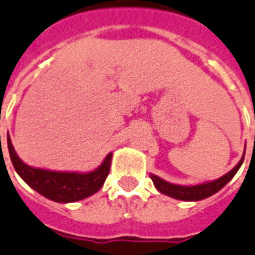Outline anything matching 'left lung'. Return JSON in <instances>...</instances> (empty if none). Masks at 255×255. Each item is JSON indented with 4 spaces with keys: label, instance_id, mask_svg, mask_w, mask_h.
<instances>
[{
    "label": "left lung",
    "instance_id": "left-lung-1",
    "mask_svg": "<svg viewBox=\"0 0 255 255\" xmlns=\"http://www.w3.org/2000/svg\"><path fill=\"white\" fill-rule=\"evenodd\" d=\"M245 153L242 155V158L240 159V162L237 163L236 166L233 167L232 170L226 173L225 175L220 177L218 179L214 181H209V182L198 183V185H193V186H185V185H175V183H170L165 181V179L159 178L158 175L150 174V178L153 179L154 186L157 187V190L161 191L162 194L169 195L171 198L181 199V201H201L210 197V195L216 194L217 191H220L230 179L236 175V173L240 170L241 165L244 162Z\"/></svg>",
    "mask_w": 255,
    "mask_h": 255
}]
</instances>
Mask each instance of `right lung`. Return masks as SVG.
I'll list each match as a JSON object with an SVG mask.
<instances>
[{
    "instance_id": "add662e5",
    "label": "right lung",
    "mask_w": 255,
    "mask_h": 255,
    "mask_svg": "<svg viewBox=\"0 0 255 255\" xmlns=\"http://www.w3.org/2000/svg\"><path fill=\"white\" fill-rule=\"evenodd\" d=\"M7 147H9L11 163L19 177L33 190L43 195L45 198L60 203L81 201L100 190L109 174L110 162L113 155L109 153L104 159V162L90 173L54 171L26 165L15 153L9 134H7Z\"/></svg>"
}]
</instances>
